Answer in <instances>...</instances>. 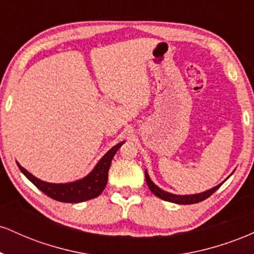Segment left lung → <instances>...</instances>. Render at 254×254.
Returning a JSON list of instances; mask_svg holds the SVG:
<instances>
[{"mask_svg": "<svg viewBox=\"0 0 254 254\" xmlns=\"http://www.w3.org/2000/svg\"><path fill=\"white\" fill-rule=\"evenodd\" d=\"M145 182H147L148 188L149 190L153 192L155 196H157L161 199L167 200V202H172V203H177V204H194V203H199L202 200L206 199L208 197H210L215 191L220 188L221 185L215 186V188L210 189V190L202 192V193H198V194H188V196H178V194H173V193H168V192H165L161 189H159L157 186L150 180L149 176L148 173L145 172Z\"/></svg>", "mask_w": 254, "mask_h": 254, "instance_id": "left-lung-1", "label": "left lung"}]
</instances>
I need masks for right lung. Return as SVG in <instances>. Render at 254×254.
Wrapping results in <instances>:
<instances>
[{
  "label": "right lung",
  "mask_w": 254,
  "mask_h": 254,
  "mask_svg": "<svg viewBox=\"0 0 254 254\" xmlns=\"http://www.w3.org/2000/svg\"><path fill=\"white\" fill-rule=\"evenodd\" d=\"M122 144H123V142H121V143L116 144L115 147L111 148L88 176L74 183L50 184L42 182L38 178L32 176L31 173H28L19 164H17V166H19L20 171L27 177V179L31 180L46 196H49L55 200H58V202L80 203L83 202V200H88L92 199V198L98 197L104 191L105 186L107 184V177H109L111 161H112L113 156L117 153V150Z\"/></svg>",
  "instance_id": "right-lung-1"
}]
</instances>
